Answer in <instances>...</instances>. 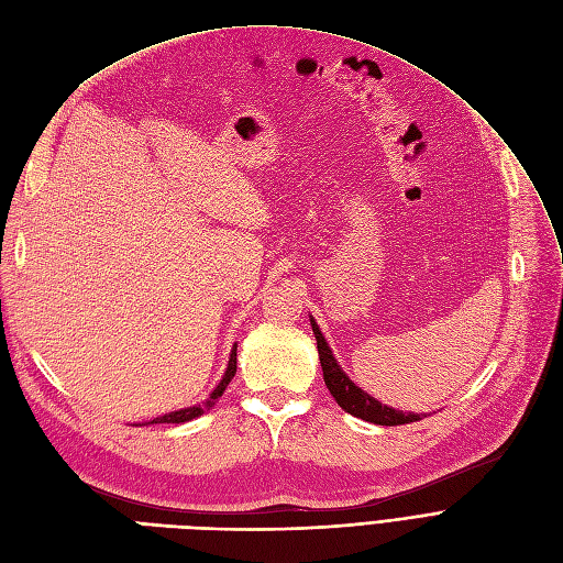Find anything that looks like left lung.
Returning <instances> with one entry per match:
<instances>
[{
  "instance_id": "obj_1",
  "label": "left lung",
  "mask_w": 563,
  "mask_h": 563,
  "mask_svg": "<svg viewBox=\"0 0 563 563\" xmlns=\"http://www.w3.org/2000/svg\"><path fill=\"white\" fill-rule=\"evenodd\" d=\"M309 321H312V331L317 338V349H319V361H321L325 386L344 412L371 421V423H379V426H400V423H412V421L421 419V415L386 407L379 400H375L373 396H367L363 389H358V386L342 373V367L333 358L331 346L325 344L317 321L314 319H309Z\"/></svg>"
}]
</instances>
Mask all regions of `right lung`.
<instances>
[{
  "mask_svg": "<svg viewBox=\"0 0 563 563\" xmlns=\"http://www.w3.org/2000/svg\"><path fill=\"white\" fill-rule=\"evenodd\" d=\"M235 373H238V344L232 346V354H230V361H228V367H225V375H223L221 384H219L217 389H214V394L209 396V400H207V407H211V405H214V400H217V398H221V396H223V391H225L228 382H230L232 377H235ZM207 407H202V405H196V407H186V410H179V412H169V415H165V417H158V419H153V421H148V423H184V421H190V419H196V417L205 415ZM144 426H146V423H144Z\"/></svg>",
  "mask_w": 563,
  "mask_h": 563,
  "instance_id": "1",
  "label": "right lung"
}]
</instances>
